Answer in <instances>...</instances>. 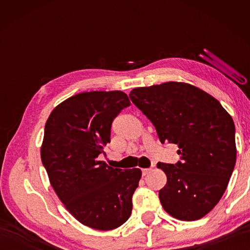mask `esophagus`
<instances>
[{
	"mask_svg": "<svg viewBox=\"0 0 250 250\" xmlns=\"http://www.w3.org/2000/svg\"><path fill=\"white\" fill-rule=\"evenodd\" d=\"M151 170H152V168H142V175L143 176L147 175L151 172Z\"/></svg>",
	"mask_w": 250,
	"mask_h": 250,
	"instance_id": "obj_1",
	"label": "esophagus"
}]
</instances>
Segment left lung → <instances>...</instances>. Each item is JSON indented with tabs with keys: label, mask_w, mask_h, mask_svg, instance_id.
I'll return each instance as SVG.
<instances>
[{
	"label": "left lung",
	"mask_w": 250,
	"mask_h": 250,
	"mask_svg": "<svg viewBox=\"0 0 250 250\" xmlns=\"http://www.w3.org/2000/svg\"><path fill=\"white\" fill-rule=\"evenodd\" d=\"M130 99L155 126L161 143L179 146L181 162H159L167 184L159 191L167 214L196 221L216 206L236 163L235 125L213 96L193 84L167 82L134 88Z\"/></svg>",
	"instance_id": "left-lung-1"
}]
</instances>
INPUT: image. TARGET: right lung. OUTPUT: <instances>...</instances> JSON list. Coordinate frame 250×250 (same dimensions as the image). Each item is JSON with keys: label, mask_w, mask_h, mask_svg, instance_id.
Masks as SVG:
<instances>
[{"label": "right lung", "mask_w": 250, "mask_h": 250, "mask_svg": "<svg viewBox=\"0 0 250 250\" xmlns=\"http://www.w3.org/2000/svg\"><path fill=\"white\" fill-rule=\"evenodd\" d=\"M130 105L125 92H80L54 108L45 125L41 158L50 185L83 225L111 230L128 221L140 168H113L98 160L115 118Z\"/></svg>", "instance_id": "add662e5"}]
</instances>
